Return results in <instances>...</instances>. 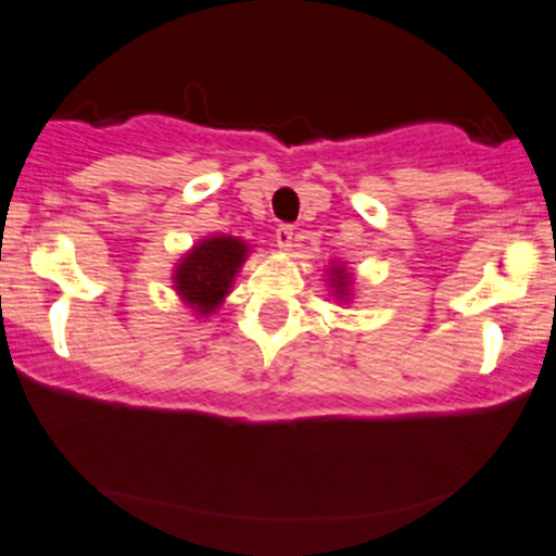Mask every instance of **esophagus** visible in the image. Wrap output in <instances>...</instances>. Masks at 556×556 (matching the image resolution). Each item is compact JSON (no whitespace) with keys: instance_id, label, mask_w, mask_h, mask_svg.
Listing matches in <instances>:
<instances>
[{"instance_id":"obj_1","label":"esophagus","mask_w":556,"mask_h":556,"mask_svg":"<svg viewBox=\"0 0 556 556\" xmlns=\"http://www.w3.org/2000/svg\"><path fill=\"white\" fill-rule=\"evenodd\" d=\"M274 239H277L279 250H285V253H288V250L293 248V242H295V237H293V226H279L277 233H274Z\"/></svg>"}]
</instances>
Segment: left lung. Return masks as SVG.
<instances>
[{
  "label": "left lung",
  "mask_w": 556,
  "mask_h": 556,
  "mask_svg": "<svg viewBox=\"0 0 556 556\" xmlns=\"http://www.w3.org/2000/svg\"><path fill=\"white\" fill-rule=\"evenodd\" d=\"M325 282H327V288H330V295L336 298V301H341V303L352 301L354 274L349 271L346 263L338 261V258L330 261V266L325 268Z\"/></svg>",
  "instance_id": "obj_1"
}]
</instances>
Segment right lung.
I'll use <instances>...</instances> for the list:
<instances>
[{
    "instance_id": "1",
    "label": "right lung",
    "mask_w": 556,
    "mask_h": 556,
    "mask_svg": "<svg viewBox=\"0 0 556 556\" xmlns=\"http://www.w3.org/2000/svg\"><path fill=\"white\" fill-rule=\"evenodd\" d=\"M250 255V244L231 233L204 237L173 268V288L194 317H210L224 306L233 279Z\"/></svg>"
}]
</instances>
